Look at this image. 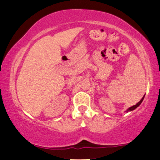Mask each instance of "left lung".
<instances>
[{
	"mask_svg": "<svg viewBox=\"0 0 160 160\" xmlns=\"http://www.w3.org/2000/svg\"><path fill=\"white\" fill-rule=\"evenodd\" d=\"M144 98H145V95H144V97L142 98L141 99V101H140L139 102H138V103H136V105H134V106H132V107H130V108L129 109H128V110H127L126 112H130V111H132V110H134V109H135L136 108H137V107H138V106H139L140 104H141L142 103V101H143V99H144Z\"/></svg>",
	"mask_w": 160,
	"mask_h": 160,
	"instance_id": "left-lung-1",
	"label": "left lung"
}]
</instances>
